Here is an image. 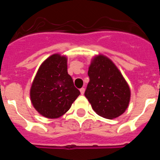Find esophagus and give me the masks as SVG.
Returning a JSON list of instances; mask_svg holds the SVG:
<instances>
[{
	"label": "esophagus",
	"mask_w": 160,
	"mask_h": 160,
	"mask_svg": "<svg viewBox=\"0 0 160 160\" xmlns=\"http://www.w3.org/2000/svg\"><path fill=\"white\" fill-rule=\"evenodd\" d=\"M80 92H81V94H84L85 88H81V89H80Z\"/></svg>",
	"instance_id": "obj_1"
}]
</instances>
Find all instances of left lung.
Segmentation results:
<instances>
[{
    "instance_id": "8db88e82",
    "label": "left lung",
    "mask_w": 160,
    "mask_h": 160,
    "mask_svg": "<svg viewBox=\"0 0 160 160\" xmlns=\"http://www.w3.org/2000/svg\"><path fill=\"white\" fill-rule=\"evenodd\" d=\"M88 76L85 96L96 114L108 119L123 114L129 105L131 90L112 61L104 55L94 57Z\"/></svg>"
}]
</instances>
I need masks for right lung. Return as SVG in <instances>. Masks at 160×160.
<instances>
[{
    "label": "right lung",
    "mask_w": 160,
    "mask_h": 160,
    "mask_svg": "<svg viewBox=\"0 0 160 160\" xmlns=\"http://www.w3.org/2000/svg\"><path fill=\"white\" fill-rule=\"evenodd\" d=\"M80 94L67 72V58L51 55L38 70L30 89L32 106L42 116L57 118L70 110Z\"/></svg>",
    "instance_id": "add662e5"
}]
</instances>
